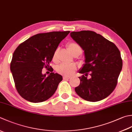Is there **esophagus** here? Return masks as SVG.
Masks as SVG:
<instances>
[{
  "instance_id": "obj_1",
  "label": "esophagus",
  "mask_w": 132,
  "mask_h": 132,
  "mask_svg": "<svg viewBox=\"0 0 132 132\" xmlns=\"http://www.w3.org/2000/svg\"><path fill=\"white\" fill-rule=\"evenodd\" d=\"M63 79H69L70 78V77H66V76H63Z\"/></svg>"
}]
</instances>
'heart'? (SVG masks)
<instances>
[{"label": "heart", "mask_w": 132, "mask_h": 132, "mask_svg": "<svg viewBox=\"0 0 132 132\" xmlns=\"http://www.w3.org/2000/svg\"><path fill=\"white\" fill-rule=\"evenodd\" d=\"M67 48L69 52L73 55L76 54H78L79 55L82 53L81 47L76 43L71 42L68 43L67 45ZM57 54L58 50H56L53 55V60L54 61H56ZM76 69V66L73 64H61L57 67L56 71H58V73L63 76H69L74 73Z\"/></svg>", "instance_id": "1"}]
</instances>
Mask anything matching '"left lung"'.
Here are the masks:
<instances>
[{"label":"left lung","mask_w":132,"mask_h":132,"mask_svg":"<svg viewBox=\"0 0 132 132\" xmlns=\"http://www.w3.org/2000/svg\"><path fill=\"white\" fill-rule=\"evenodd\" d=\"M70 37L84 51L85 63L78 73L80 84L75 91L80 97L97 102L109 96L115 89L122 70L121 53L114 43L92 31H73ZM90 72L91 78L86 76Z\"/></svg>","instance_id":"left-lung-1"}]
</instances>
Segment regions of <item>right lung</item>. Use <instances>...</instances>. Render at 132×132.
Here are the masks:
<instances>
[{"mask_svg": "<svg viewBox=\"0 0 132 132\" xmlns=\"http://www.w3.org/2000/svg\"><path fill=\"white\" fill-rule=\"evenodd\" d=\"M69 32L38 34L20 44L15 50L10 70L17 91L23 98L31 102H41L55 92L62 76L51 73L47 77L42 74V69L50 68L54 53Z\"/></svg>", "mask_w": 132, "mask_h": 132, "instance_id": "obj_1", "label": "right lung"}]
</instances>
